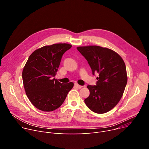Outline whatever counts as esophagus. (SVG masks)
<instances>
[{"label": "esophagus", "mask_w": 149, "mask_h": 149, "mask_svg": "<svg viewBox=\"0 0 149 149\" xmlns=\"http://www.w3.org/2000/svg\"><path fill=\"white\" fill-rule=\"evenodd\" d=\"M74 86H75L76 87H77L78 88H82V87H83V86L79 85V84H78V83H75L74 84Z\"/></svg>", "instance_id": "1"}]
</instances>
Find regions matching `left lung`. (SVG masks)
<instances>
[{
  "instance_id": "1",
  "label": "left lung",
  "mask_w": 149,
  "mask_h": 149,
  "mask_svg": "<svg viewBox=\"0 0 149 149\" xmlns=\"http://www.w3.org/2000/svg\"><path fill=\"white\" fill-rule=\"evenodd\" d=\"M77 50L86 59L92 73H98L96 86H87L89 96L84 100L93 112L104 113L118 103L127 83L125 64L115 51L98 46L78 47Z\"/></svg>"
}]
</instances>
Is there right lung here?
Instances as JSON below:
<instances>
[{"label": "right lung", "instance_id": "obj_1", "mask_svg": "<svg viewBox=\"0 0 149 149\" xmlns=\"http://www.w3.org/2000/svg\"><path fill=\"white\" fill-rule=\"evenodd\" d=\"M72 45L66 43L45 46L34 51L22 71L24 87L29 99L38 109L50 112L65 100L74 83L62 84L53 78L63 53Z\"/></svg>", "mask_w": 149, "mask_h": 149}]
</instances>
